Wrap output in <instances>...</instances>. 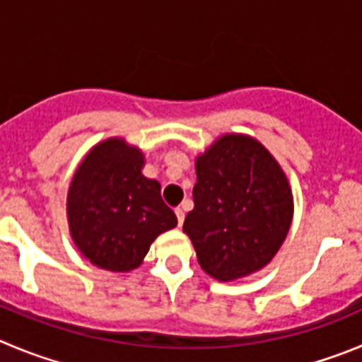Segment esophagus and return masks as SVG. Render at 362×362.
<instances>
[{
  "instance_id": "esophagus-1",
  "label": "esophagus",
  "mask_w": 362,
  "mask_h": 362,
  "mask_svg": "<svg viewBox=\"0 0 362 362\" xmlns=\"http://www.w3.org/2000/svg\"><path fill=\"white\" fill-rule=\"evenodd\" d=\"M175 214H177V219H178V227H182V223H184V218H185L184 211H182L180 207H177L175 209Z\"/></svg>"
}]
</instances>
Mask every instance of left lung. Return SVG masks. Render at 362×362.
Masks as SVG:
<instances>
[{"mask_svg":"<svg viewBox=\"0 0 362 362\" xmlns=\"http://www.w3.org/2000/svg\"><path fill=\"white\" fill-rule=\"evenodd\" d=\"M192 200L184 232L202 269L221 282L264 268L293 221L288 177L250 135H223L198 155Z\"/></svg>","mask_w":362,"mask_h":362,"instance_id":"left-lung-1","label":"left lung"}]
</instances>
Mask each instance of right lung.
Masks as SVG:
<instances>
[{
	"mask_svg": "<svg viewBox=\"0 0 362 362\" xmlns=\"http://www.w3.org/2000/svg\"><path fill=\"white\" fill-rule=\"evenodd\" d=\"M143 165L139 148L112 137L86 155L71 180V238L98 268L135 269L157 235L177 227V216L160 197V184L141 173Z\"/></svg>",
	"mask_w": 362,
	"mask_h": 362,
	"instance_id": "obj_1",
	"label": "right lung"
}]
</instances>
